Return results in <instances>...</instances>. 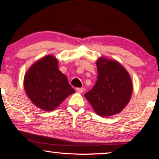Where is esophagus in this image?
Listing matches in <instances>:
<instances>
[{"label": "esophagus", "instance_id": "esophagus-1", "mask_svg": "<svg viewBox=\"0 0 159 159\" xmlns=\"http://www.w3.org/2000/svg\"><path fill=\"white\" fill-rule=\"evenodd\" d=\"M76 91L78 93H83V89L82 88H76Z\"/></svg>", "mask_w": 159, "mask_h": 159}]
</instances>
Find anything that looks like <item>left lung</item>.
Returning a JSON list of instances; mask_svg holds the SVG:
<instances>
[{
	"label": "left lung",
	"mask_w": 159,
	"mask_h": 159,
	"mask_svg": "<svg viewBox=\"0 0 159 159\" xmlns=\"http://www.w3.org/2000/svg\"><path fill=\"white\" fill-rule=\"evenodd\" d=\"M98 80L84 96L100 116H111L125 108L133 93L130 75L118 61L99 57L96 61Z\"/></svg>",
	"instance_id": "left-lung-1"
}]
</instances>
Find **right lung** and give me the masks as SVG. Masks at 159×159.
<instances>
[{
  "label": "right lung",
  "instance_id": "add662e5",
  "mask_svg": "<svg viewBox=\"0 0 159 159\" xmlns=\"http://www.w3.org/2000/svg\"><path fill=\"white\" fill-rule=\"evenodd\" d=\"M24 87L33 104L44 111L55 110L75 93L68 79L58 69V61L52 55L38 60L26 72Z\"/></svg>",
  "mask_w": 159,
  "mask_h": 159
}]
</instances>
